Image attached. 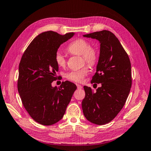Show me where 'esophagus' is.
<instances>
[{
	"mask_svg": "<svg viewBox=\"0 0 151 151\" xmlns=\"http://www.w3.org/2000/svg\"><path fill=\"white\" fill-rule=\"evenodd\" d=\"M76 86H77L78 89H82V86L80 84H76Z\"/></svg>",
	"mask_w": 151,
	"mask_h": 151,
	"instance_id": "esophagus-1",
	"label": "esophagus"
}]
</instances>
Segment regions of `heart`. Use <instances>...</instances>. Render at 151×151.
<instances>
[{
	"instance_id": "b5f03b06",
	"label": "heart",
	"mask_w": 151,
	"mask_h": 151,
	"mask_svg": "<svg viewBox=\"0 0 151 151\" xmlns=\"http://www.w3.org/2000/svg\"><path fill=\"white\" fill-rule=\"evenodd\" d=\"M67 51L74 55L81 56L83 60L88 63L89 65L93 66L96 63L98 59L97 51L94 48L90 47V44L88 41L84 39H77L75 40L67 47ZM55 62L58 65L61 67H65L66 65V59L63 54L58 51L54 56ZM89 73L88 67H84L83 68L76 70H71L67 73L65 77L69 81L81 82L83 81L84 76Z\"/></svg>"
}]
</instances>
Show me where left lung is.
Listing matches in <instances>:
<instances>
[{
  "label": "left lung",
  "instance_id": "obj_1",
  "mask_svg": "<svg viewBox=\"0 0 151 151\" xmlns=\"http://www.w3.org/2000/svg\"><path fill=\"white\" fill-rule=\"evenodd\" d=\"M83 36L97 40L100 43L98 63L91 83H101L96 91L84 87L83 113L91 123L105 124L116 117L129 96L132 86L131 63L119 41L111 32L102 30Z\"/></svg>",
  "mask_w": 151,
  "mask_h": 151
}]
</instances>
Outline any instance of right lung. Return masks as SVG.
<instances>
[{"instance_id": "1", "label": "right lung", "mask_w": 151, "mask_h": 151, "mask_svg": "<svg viewBox=\"0 0 151 151\" xmlns=\"http://www.w3.org/2000/svg\"><path fill=\"white\" fill-rule=\"evenodd\" d=\"M75 36L44 32L36 37L22 55L19 66L18 91L24 107L34 121L52 125L62 119L76 86L65 81L52 86L58 65L54 60L60 46Z\"/></svg>"}]
</instances>
